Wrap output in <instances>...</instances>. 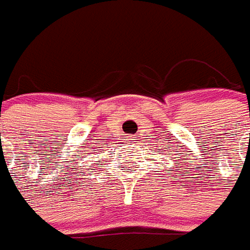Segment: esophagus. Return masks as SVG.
<instances>
[{
    "label": "esophagus",
    "mask_w": 250,
    "mask_h": 250,
    "mask_svg": "<svg viewBox=\"0 0 250 250\" xmlns=\"http://www.w3.org/2000/svg\"><path fill=\"white\" fill-rule=\"evenodd\" d=\"M128 137H133V136H132V135H129ZM129 140H133V139H129Z\"/></svg>",
    "instance_id": "1"
}]
</instances>
